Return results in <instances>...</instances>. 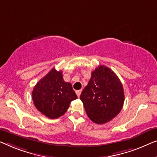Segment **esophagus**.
Instances as JSON below:
<instances>
[{"mask_svg":"<svg viewBox=\"0 0 157 157\" xmlns=\"http://www.w3.org/2000/svg\"><path fill=\"white\" fill-rule=\"evenodd\" d=\"M75 92H76L77 95H78V98H79V96H80V94H81L82 90H76V91H75Z\"/></svg>","mask_w":157,"mask_h":157,"instance_id":"1","label":"esophagus"}]
</instances>
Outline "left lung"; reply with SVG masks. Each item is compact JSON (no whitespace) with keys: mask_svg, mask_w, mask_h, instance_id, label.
Here are the masks:
<instances>
[{"mask_svg":"<svg viewBox=\"0 0 157 157\" xmlns=\"http://www.w3.org/2000/svg\"><path fill=\"white\" fill-rule=\"evenodd\" d=\"M80 100L92 122L101 124L115 117L122 109L124 92L122 84L109 67L100 65L92 72Z\"/></svg>","mask_w":157,"mask_h":157,"instance_id":"8db88e82","label":"left lung"}]
</instances>
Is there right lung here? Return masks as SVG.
<instances>
[{
  "label": "right lung",
  "instance_id": "1",
  "mask_svg": "<svg viewBox=\"0 0 157 157\" xmlns=\"http://www.w3.org/2000/svg\"><path fill=\"white\" fill-rule=\"evenodd\" d=\"M32 98L37 110L50 119L63 115L78 96L71 83L64 81L63 72L53 68L33 88Z\"/></svg>",
  "mask_w": 157,
  "mask_h": 157
}]
</instances>
